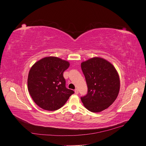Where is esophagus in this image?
Segmentation results:
<instances>
[{"label":"esophagus","mask_w":146,"mask_h":146,"mask_svg":"<svg viewBox=\"0 0 146 146\" xmlns=\"http://www.w3.org/2000/svg\"><path fill=\"white\" fill-rule=\"evenodd\" d=\"M74 93H75V94H77L79 93V91H78V90H77V89H75L74 90Z\"/></svg>","instance_id":"obj_1"}]
</instances>
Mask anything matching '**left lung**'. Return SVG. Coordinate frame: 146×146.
Instances as JSON below:
<instances>
[{
    "label": "left lung",
    "instance_id": "1",
    "mask_svg": "<svg viewBox=\"0 0 146 146\" xmlns=\"http://www.w3.org/2000/svg\"><path fill=\"white\" fill-rule=\"evenodd\" d=\"M82 72L87 93L80 98L85 108L92 112L102 111L111 105L119 94L120 79L114 67L100 57L82 62Z\"/></svg>",
    "mask_w": 146,
    "mask_h": 146
}]
</instances>
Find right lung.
<instances>
[{
	"label": "right lung",
	"instance_id": "right-lung-1",
	"mask_svg": "<svg viewBox=\"0 0 146 146\" xmlns=\"http://www.w3.org/2000/svg\"><path fill=\"white\" fill-rule=\"evenodd\" d=\"M69 63L56 57H47L34 64L29 71L28 90L42 109L54 111L64 105L74 92L66 88L63 72Z\"/></svg>",
	"mask_w": 146,
	"mask_h": 146
}]
</instances>
